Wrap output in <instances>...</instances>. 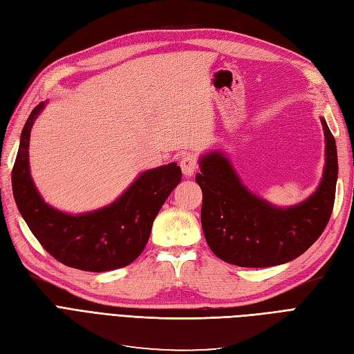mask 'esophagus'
<instances>
[{"label":"esophagus","instance_id":"1","mask_svg":"<svg viewBox=\"0 0 354 354\" xmlns=\"http://www.w3.org/2000/svg\"><path fill=\"white\" fill-rule=\"evenodd\" d=\"M180 167H181V171H183V174L186 177L194 176L196 173V169H198V159H196V156L190 155V153L183 155V156H181V159H180Z\"/></svg>","mask_w":354,"mask_h":354}]
</instances>
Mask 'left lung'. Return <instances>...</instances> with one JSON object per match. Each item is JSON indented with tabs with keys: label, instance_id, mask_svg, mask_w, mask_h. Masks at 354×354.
I'll return each mask as SVG.
<instances>
[{
	"label": "left lung",
	"instance_id": "8db88e82",
	"mask_svg": "<svg viewBox=\"0 0 354 354\" xmlns=\"http://www.w3.org/2000/svg\"><path fill=\"white\" fill-rule=\"evenodd\" d=\"M320 122L326 143L324 177L315 194L294 207L277 208L250 192L223 152L199 159L202 230L218 259L241 267L283 264L322 234L334 208L338 158L334 136L324 118Z\"/></svg>",
	"mask_w": 354,
	"mask_h": 354
}]
</instances>
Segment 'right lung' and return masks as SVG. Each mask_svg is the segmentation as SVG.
<instances>
[{"label": "right lung", "instance_id": "1", "mask_svg": "<svg viewBox=\"0 0 354 354\" xmlns=\"http://www.w3.org/2000/svg\"><path fill=\"white\" fill-rule=\"evenodd\" d=\"M44 102L30 112L12 171L13 195L28 227L50 255L85 272H108L131 264L145 250L160 207L180 183L176 162L147 169L111 205L91 212H62L38 194L29 171V137Z\"/></svg>", "mask_w": 354, "mask_h": 354}]
</instances>
